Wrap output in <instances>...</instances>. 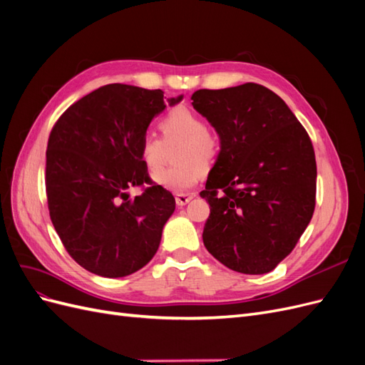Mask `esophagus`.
Listing matches in <instances>:
<instances>
[{
    "mask_svg": "<svg viewBox=\"0 0 365 365\" xmlns=\"http://www.w3.org/2000/svg\"><path fill=\"white\" fill-rule=\"evenodd\" d=\"M193 193H176L175 195V201H176V205H180V207H182V205H185V204H189L192 200H193Z\"/></svg>",
    "mask_w": 365,
    "mask_h": 365,
    "instance_id": "esophagus-1",
    "label": "esophagus"
}]
</instances>
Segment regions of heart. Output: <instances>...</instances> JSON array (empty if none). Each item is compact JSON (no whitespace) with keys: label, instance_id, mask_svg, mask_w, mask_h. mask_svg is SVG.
<instances>
[{"label":"heart","instance_id":"heart-1","mask_svg":"<svg viewBox=\"0 0 365 365\" xmlns=\"http://www.w3.org/2000/svg\"><path fill=\"white\" fill-rule=\"evenodd\" d=\"M163 140L153 134H145L140 140L138 155L150 173L159 171L167 159V146L182 143L177 153L180 164L173 170L153 175V181L172 192H187L202 178L205 164L216 158V140L210 134L207 120L189 108H175L160 121Z\"/></svg>","mask_w":365,"mask_h":365}]
</instances>
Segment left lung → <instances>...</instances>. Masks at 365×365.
Masks as SVG:
<instances>
[{"label":"left lung","instance_id":"1","mask_svg":"<svg viewBox=\"0 0 365 365\" xmlns=\"http://www.w3.org/2000/svg\"><path fill=\"white\" fill-rule=\"evenodd\" d=\"M192 101L220 140L201 192L210 204L204 245L230 269L267 274L294 250L312 219V141L288 105L262 85L197 90Z\"/></svg>","mask_w":365,"mask_h":365}]
</instances>
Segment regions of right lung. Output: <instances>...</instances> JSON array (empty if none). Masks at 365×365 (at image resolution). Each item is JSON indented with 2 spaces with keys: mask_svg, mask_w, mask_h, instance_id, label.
<instances>
[{
  "mask_svg": "<svg viewBox=\"0 0 365 365\" xmlns=\"http://www.w3.org/2000/svg\"><path fill=\"white\" fill-rule=\"evenodd\" d=\"M161 90L111 83L73 103L54 125L47 146L50 217L63 247L82 268L126 277L155 256L175 197L149 182L138 155L153 117L180 103Z\"/></svg>",
  "mask_w": 365,
  "mask_h": 365,
  "instance_id": "right-lung-1",
  "label": "right lung"
}]
</instances>
